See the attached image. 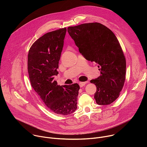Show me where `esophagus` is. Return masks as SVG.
Listing matches in <instances>:
<instances>
[{"label":"esophagus","mask_w":147,"mask_h":147,"mask_svg":"<svg viewBox=\"0 0 147 147\" xmlns=\"http://www.w3.org/2000/svg\"><path fill=\"white\" fill-rule=\"evenodd\" d=\"M87 82H88L87 81H86V82H79V85H80V86L81 87H82L84 86H85Z\"/></svg>","instance_id":"esophagus-1"}]
</instances>
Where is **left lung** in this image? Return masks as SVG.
<instances>
[{"label":"left lung","instance_id":"1","mask_svg":"<svg viewBox=\"0 0 147 147\" xmlns=\"http://www.w3.org/2000/svg\"><path fill=\"white\" fill-rule=\"evenodd\" d=\"M67 31L84 57L98 64L100 76L90 82L96 87L94 98L99 105H107L120 95L126 72V61L113 32L99 23L69 27Z\"/></svg>","mask_w":147,"mask_h":147}]
</instances>
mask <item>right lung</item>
<instances>
[{
  "label": "right lung",
  "mask_w": 147,
  "mask_h": 147,
  "mask_svg": "<svg viewBox=\"0 0 147 147\" xmlns=\"http://www.w3.org/2000/svg\"><path fill=\"white\" fill-rule=\"evenodd\" d=\"M66 32V28H60L38 38L29 50L27 62L32 87L51 111L62 115L77 109L80 90L77 83L60 86L54 80Z\"/></svg>",
  "instance_id": "right-lung-1"
}]
</instances>
